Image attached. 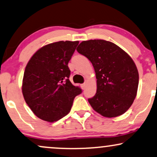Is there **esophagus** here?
Masks as SVG:
<instances>
[{"label":"esophagus","mask_w":157,"mask_h":157,"mask_svg":"<svg viewBox=\"0 0 157 157\" xmlns=\"http://www.w3.org/2000/svg\"><path fill=\"white\" fill-rule=\"evenodd\" d=\"M81 88H82L83 90L85 89V88H86V82H84L83 84L81 85Z\"/></svg>","instance_id":"obj_1"}]
</instances>
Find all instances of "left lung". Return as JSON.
<instances>
[{"instance_id": "left-lung-1", "label": "left lung", "mask_w": 157, "mask_h": 157, "mask_svg": "<svg viewBox=\"0 0 157 157\" xmlns=\"http://www.w3.org/2000/svg\"><path fill=\"white\" fill-rule=\"evenodd\" d=\"M91 62L97 77V93L88 99L94 110L107 118L124 114L137 95L139 74L125 51L102 39L83 41L77 48Z\"/></svg>"}]
</instances>
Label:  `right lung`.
Wrapping results in <instances>:
<instances>
[{
	"instance_id": "right-lung-1",
	"label": "right lung",
	"mask_w": 157,
	"mask_h": 157,
	"mask_svg": "<svg viewBox=\"0 0 157 157\" xmlns=\"http://www.w3.org/2000/svg\"><path fill=\"white\" fill-rule=\"evenodd\" d=\"M79 41H60L42 47L26 66L22 91L38 118L54 122L70 112L74 99L82 93L69 80L68 63Z\"/></svg>"
}]
</instances>
